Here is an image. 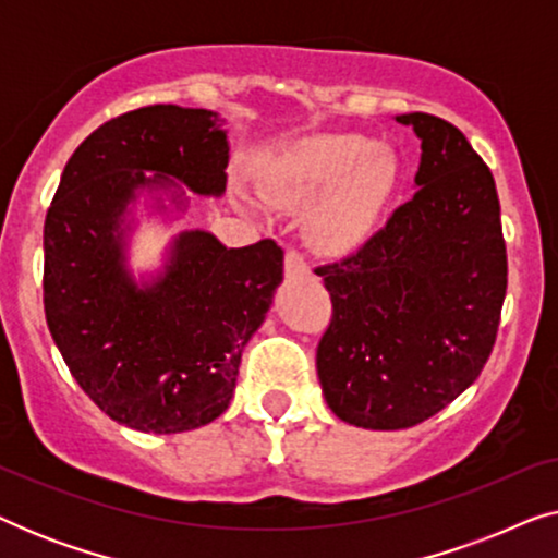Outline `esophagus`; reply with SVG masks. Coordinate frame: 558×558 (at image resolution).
I'll return each instance as SVG.
<instances>
[{
    "instance_id": "esophagus-1",
    "label": "esophagus",
    "mask_w": 558,
    "mask_h": 558,
    "mask_svg": "<svg viewBox=\"0 0 558 558\" xmlns=\"http://www.w3.org/2000/svg\"><path fill=\"white\" fill-rule=\"evenodd\" d=\"M284 271H287V279H296V277H307L310 274V266L304 262L302 254H296V251H287V258H284Z\"/></svg>"
}]
</instances>
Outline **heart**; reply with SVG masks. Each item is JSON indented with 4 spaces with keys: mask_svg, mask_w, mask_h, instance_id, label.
Masks as SVG:
<instances>
[{
    "mask_svg": "<svg viewBox=\"0 0 558 558\" xmlns=\"http://www.w3.org/2000/svg\"><path fill=\"white\" fill-rule=\"evenodd\" d=\"M399 180L393 151L365 134H319L289 149L266 172V195L307 216V239L338 256L376 228Z\"/></svg>",
    "mask_w": 558,
    "mask_h": 558,
    "instance_id": "1",
    "label": "heart"
}]
</instances>
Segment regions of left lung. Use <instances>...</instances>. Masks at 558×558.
<instances>
[{
    "mask_svg": "<svg viewBox=\"0 0 558 558\" xmlns=\"http://www.w3.org/2000/svg\"><path fill=\"white\" fill-rule=\"evenodd\" d=\"M396 121L422 140L416 193L355 254L315 269L332 300L317 348L327 407L393 432L429 418L480 376L508 287L495 180L460 129Z\"/></svg>",
    "mask_w": 558,
    "mask_h": 558,
    "instance_id": "1",
    "label": "left lung"
}]
</instances>
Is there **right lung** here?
Returning <instances> with one entry per match:
<instances>
[{
	"label": "right lung",
	"mask_w": 558,
	"mask_h": 558,
	"mask_svg": "<svg viewBox=\"0 0 558 558\" xmlns=\"http://www.w3.org/2000/svg\"><path fill=\"white\" fill-rule=\"evenodd\" d=\"M228 157L216 111L144 106L73 151L45 218L50 335L90 401L129 429L178 434L223 414L243 348L284 279L271 239L228 248L203 228L174 235L159 271L129 269L136 201L149 197L165 220L185 216L181 187L220 197Z\"/></svg>",
	"instance_id": "1"
}]
</instances>
